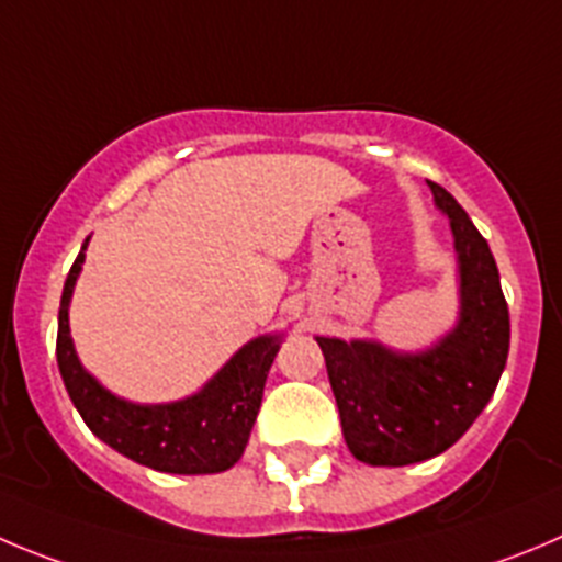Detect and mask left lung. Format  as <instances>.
I'll list each match as a JSON object with an SVG mask.
<instances>
[{"mask_svg": "<svg viewBox=\"0 0 562 562\" xmlns=\"http://www.w3.org/2000/svg\"><path fill=\"white\" fill-rule=\"evenodd\" d=\"M427 184L456 237V328L419 352L317 336L347 447L370 467H408L450 450L488 405L510 347V314L488 243L445 187Z\"/></svg>", "mask_w": 562, "mask_h": 562, "instance_id": "left-lung-1", "label": "left lung"}]
</instances>
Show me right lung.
<instances>
[{"mask_svg":"<svg viewBox=\"0 0 562 562\" xmlns=\"http://www.w3.org/2000/svg\"><path fill=\"white\" fill-rule=\"evenodd\" d=\"M88 239L66 278L57 317V367L85 425L115 452L157 472L215 474L232 469L243 458L254 430L281 336L250 339L192 397L162 405H137L115 397L79 364L68 328V303L82 272Z\"/></svg>","mask_w":562,"mask_h":562,"instance_id":"add662e5","label":"right lung"}]
</instances>
